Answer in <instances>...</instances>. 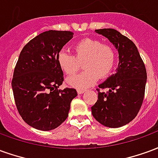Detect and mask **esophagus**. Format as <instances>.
<instances>
[{"label":"esophagus","instance_id":"1","mask_svg":"<svg viewBox=\"0 0 158 158\" xmlns=\"http://www.w3.org/2000/svg\"><path fill=\"white\" fill-rule=\"evenodd\" d=\"M85 91V89H77V92H78V94H83Z\"/></svg>","mask_w":158,"mask_h":158}]
</instances>
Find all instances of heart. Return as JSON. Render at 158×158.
Segmentation results:
<instances>
[{"label": "heart", "instance_id": "obj_1", "mask_svg": "<svg viewBox=\"0 0 158 158\" xmlns=\"http://www.w3.org/2000/svg\"><path fill=\"white\" fill-rule=\"evenodd\" d=\"M74 56L66 50L57 55L60 68L67 74H73L79 69V62H84V72L68 78V84L76 88H86L106 78L113 71L116 62V52L112 45L103 44L99 40L86 38L73 46Z\"/></svg>", "mask_w": 158, "mask_h": 158}]
</instances>
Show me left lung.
Here are the masks:
<instances>
[{
	"mask_svg": "<svg viewBox=\"0 0 158 158\" xmlns=\"http://www.w3.org/2000/svg\"><path fill=\"white\" fill-rule=\"evenodd\" d=\"M118 52V68L98 85V100L91 106L92 115L102 125L119 128L131 122L142 105L147 75L145 64L132 40L116 29H96ZM100 89H108L102 93Z\"/></svg>",
	"mask_w": 158,
	"mask_h": 158,
	"instance_id": "1",
	"label": "left lung"
}]
</instances>
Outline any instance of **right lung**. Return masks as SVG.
Returning a JSON list of instances; mask_svg holds the SVG:
<instances>
[{
	"mask_svg": "<svg viewBox=\"0 0 158 158\" xmlns=\"http://www.w3.org/2000/svg\"><path fill=\"white\" fill-rule=\"evenodd\" d=\"M73 35L71 31H45L20 52L12 80V91L20 116L36 129L48 131L61 125L78 95L73 88L58 89L63 72L57 55Z\"/></svg>",
	"mask_w": 158,
	"mask_h": 158,
	"instance_id": "right-lung-1",
	"label": "right lung"
}]
</instances>
